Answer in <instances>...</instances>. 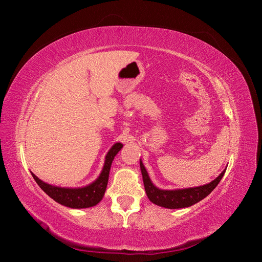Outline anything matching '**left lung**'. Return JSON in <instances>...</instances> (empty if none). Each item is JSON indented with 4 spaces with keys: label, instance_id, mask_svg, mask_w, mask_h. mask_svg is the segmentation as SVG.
I'll list each match as a JSON object with an SVG mask.
<instances>
[{
    "label": "left lung",
    "instance_id": "left-lung-1",
    "mask_svg": "<svg viewBox=\"0 0 262 262\" xmlns=\"http://www.w3.org/2000/svg\"><path fill=\"white\" fill-rule=\"evenodd\" d=\"M140 167L142 176H143L145 191L149 201H152L156 205H160V207L167 209L188 208L195 204L196 202L201 201L205 196L209 195L213 191V189L219 185V182L221 181L222 177L224 176L226 170L225 169L222 171L217 178L211 181L208 185L178 190H161L152 184V181H150L148 173L142 162H140Z\"/></svg>",
    "mask_w": 262,
    "mask_h": 262
}]
</instances>
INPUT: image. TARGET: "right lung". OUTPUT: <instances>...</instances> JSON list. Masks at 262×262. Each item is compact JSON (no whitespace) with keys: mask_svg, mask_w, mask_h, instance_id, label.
Listing matches in <instances>:
<instances>
[{"mask_svg":"<svg viewBox=\"0 0 262 262\" xmlns=\"http://www.w3.org/2000/svg\"><path fill=\"white\" fill-rule=\"evenodd\" d=\"M121 143H116L106 155L105 165L99 177L95 180L93 184L82 187V188H61L51 186L49 184H46L42 180L39 179L35 176L33 172L34 179L43 191L48 194L50 198L62 205H66L68 208L72 209H84V208H91L99 203L105 194L108 178H109V171L110 167L115 156L118 154L119 150L122 148Z\"/></svg>","mask_w":262,"mask_h":262,"instance_id":"obj_1","label":"right lung"}]
</instances>
